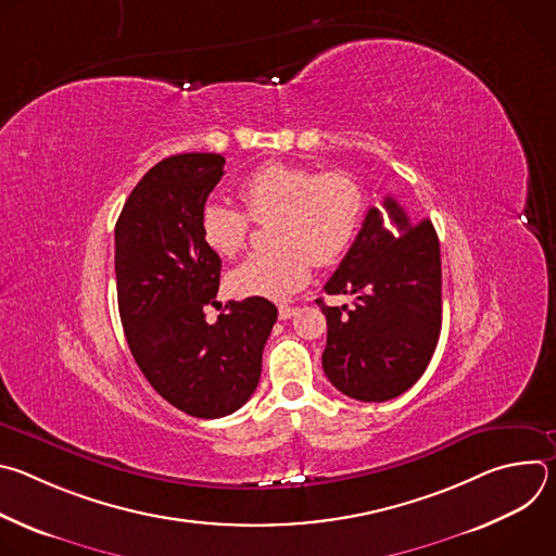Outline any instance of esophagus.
<instances>
[{"instance_id": "34e87169", "label": "esophagus", "mask_w": 556, "mask_h": 556, "mask_svg": "<svg viewBox=\"0 0 556 556\" xmlns=\"http://www.w3.org/2000/svg\"><path fill=\"white\" fill-rule=\"evenodd\" d=\"M294 314H296V307H294V305H279V319H281V321L292 319Z\"/></svg>"}]
</instances>
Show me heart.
Returning <instances> with one entry per match:
<instances>
[{
	"label": "heart",
	"mask_w": 556,
	"mask_h": 556,
	"mask_svg": "<svg viewBox=\"0 0 556 556\" xmlns=\"http://www.w3.org/2000/svg\"><path fill=\"white\" fill-rule=\"evenodd\" d=\"M247 213L224 200H208L200 213L204 244L219 257H235L249 240L251 219L268 222L273 249L232 268L226 288L235 296L288 299L312 277V266H330L352 249L365 217L361 182L341 169L268 163L240 187Z\"/></svg>",
	"instance_id": "b5f03b06"
}]
</instances>
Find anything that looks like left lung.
<instances>
[{
    "mask_svg": "<svg viewBox=\"0 0 556 556\" xmlns=\"http://www.w3.org/2000/svg\"><path fill=\"white\" fill-rule=\"evenodd\" d=\"M354 294V307L326 305L324 371L345 395L384 403L427 369L442 328L440 242L429 219L414 222L393 198L371 206L356 240L324 288Z\"/></svg>",
    "mask_w": 556,
    "mask_h": 556,
    "instance_id": "left-lung-1",
    "label": "left lung"
}]
</instances>
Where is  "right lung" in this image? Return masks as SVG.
Returning a JSON list of instances; mask_svg holds the SVG:
<instances>
[{
    "label": "right lung",
    "instance_id": "right-lung-1",
    "mask_svg": "<svg viewBox=\"0 0 556 556\" xmlns=\"http://www.w3.org/2000/svg\"><path fill=\"white\" fill-rule=\"evenodd\" d=\"M219 153H178L151 167L129 193L114 230L118 312L149 384L193 418H222L257 389L277 321L268 299L228 301L217 321L222 260L202 240L200 213L224 176Z\"/></svg>",
    "mask_w": 556,
    "mask_h": 556
}]
</instances>
